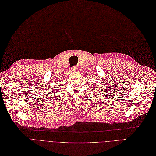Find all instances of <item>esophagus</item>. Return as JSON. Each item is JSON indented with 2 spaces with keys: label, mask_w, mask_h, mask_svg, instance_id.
I'll use <instances>...</instances> for the list:
<instances>
[{
  "label": "esophagus",
  "mask_w": 156,
  "mask_h": 156,
  "mask_svg": "<svg viewBox=\"0 0 156 156\" xmlns=\"http://www.w3.org/2000/svg\"><path fill=\"white\" fill-rule=\"evenodd\" d=\"M79 67L78 66H75L72 68V70L73 71H77V70H79Z\"/></svg>",
  "instance_id": "34e87169"
}]
</instances>
